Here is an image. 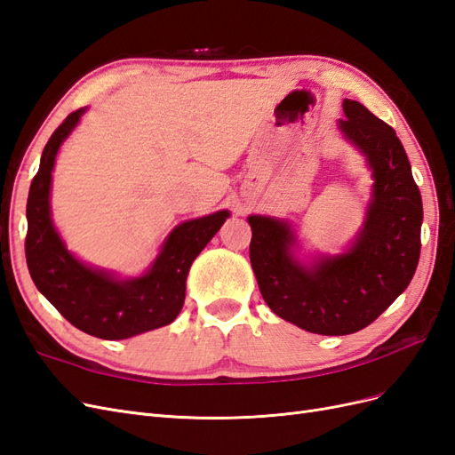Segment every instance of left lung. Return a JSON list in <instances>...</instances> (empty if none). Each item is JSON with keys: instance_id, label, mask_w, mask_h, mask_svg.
I'll return each instance as SVG.
<instances>
[{"instance_id": "8db88e82", "label": "left lung", "mask_w": 455, "mask_h": 455, "mask_svg": "<svg viewBox=\"0 0 455 455\" xmlns=\"http://www.w3.org/2000/svg\"><path fill=\"white\" fill-rule=\"evenodd\" d=\"M339 131L359 148L371 171L364 226L347 252L294 258V231L284 220L249 216L251 264L259 292L281 319L313 334L359 332L401 296L421 251L423 204L406 151L393 127L355 100H343Z\"/></svg>"}]
</instances>
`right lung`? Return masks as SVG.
<instances>
[{"label":"right lung","mask_w":455,"mask_h":455,"mask_svg":"<svg viewBox=\"0 0 455 455\" xmlns=\"http://www.w3.org/2000/svg\"><path fill=\"white\" fill-rule=\"evenodd\" d=\"M84 114L81 108L68 116L41 154L26 203V264L37 291L68 323L94 338L125 339L176 319L184 306L188 271L229 212L220 211L176 226L142 277L121 281L104 269L85 266L68 252L52 226L49 204L54 159Z\"/></svg>","instance_id":"right-lung-1"}]
</instances>
